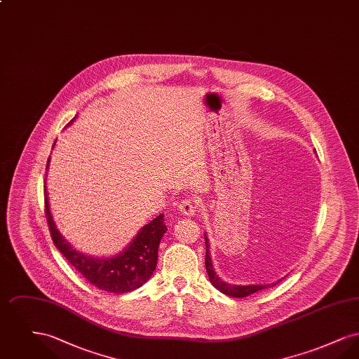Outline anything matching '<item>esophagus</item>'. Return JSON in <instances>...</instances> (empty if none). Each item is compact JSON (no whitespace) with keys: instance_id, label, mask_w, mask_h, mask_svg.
Returning <instances> with one entry per match:
<instances>
[{"instance_id":"obj_1","label":"esophagus","mask_w":359,"mask_h":359,"mask_svg":"<svg viewBox=\"0 0 359 359\" xmlns=\"http://www.w3.org/2000/svg\"><path fill=\"white\" fill-rule=\"evenodd\" d=\"M177 207H179V210H180L184 215H187V217H192V215H195V212H196V205H195V202H194L192 199H184V201H182Z\"/></svg>"}]
</instances>
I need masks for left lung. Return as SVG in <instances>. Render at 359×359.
I'll list each match as a JSON object with an SVG mask.
<instances>
[{
  "label": "left lung",
  "mask_w": 359,
  "mask_h": 359,
  "mask_svg": "<svg viewBox=\"0 0 359 359\" xmlns=\"http://www.w3.org/2000/svg\"><path fill=\"white\" fill-rule=\"evenodd\" d=\"M205 271L208 274V278L211 281V284L218 290H221L224 294L231 296V297H246L250 296L256 292H259L262 290H268L272 288L274 285H277L281 280H277L272 284H249V285H237V284H229L227 281H223L222 278L217 274L211 257H210V242H208V237L205 234Z\"/></svg>",
  "instance_id": "1"
}]
</instances>
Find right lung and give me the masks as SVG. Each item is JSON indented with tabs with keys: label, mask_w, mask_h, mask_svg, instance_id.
<instances>
[{
	"label": "right lung",
	"mask_w": 359,
	"mask_h": 359,
	"mask_svg": "<svg viewBox=\"0 0 359 359\" xmlns=\"http://www.w3.org/2000/svg\"><path fill=\"white\" fill-rule=\"evenodd\" d=\"M74 120L69 121L67 126H69ZM48 167L50 157L47 163V170ZM44 201L47 221L55 246L88 283L106 292L126 293L140 288L151 278L157 265V250L160 241L167 231V226L164 223V214L157 215L154 221L142 226L138 230L136 237L132 239L130 243L120 253L110 257H95L74 249L69 241L59 231L52 217L46 186Z\"/></svg>",
	"instance_id": "1"
}]
</instances>
